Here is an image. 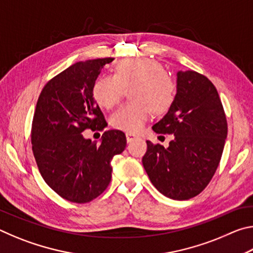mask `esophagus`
I'll return each mask as SVG.
<instances>
[{"label":"esophagus","instance_id":"obj_1","mask_svg":"<svg viewBox=\"0 0 253 253\" xmlns=\"http://www.w3.org/2000/svg\"><path fill=\"white\" fill-rule=\"evenodd\" d=\"M136 138H138V136L135 135V134H130V132H126V139H127L128 143L132 142V140L136 139Z\"/></svg>","mask_w":253,"mask_h":253}]
</instances>
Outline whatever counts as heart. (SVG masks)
<instances>
[{
	"instance_id": "heart-1",
	"label": "heart",
	"mask_w": 253,
	"mask_h": 253,
	"mask_svg": "<svg viewBox=\"0 0 253 253\" xmlns=\"http://www.w3.org/2000/svg\"><path fill=\"white\" fill-rule=\"evenodd\" d=\"M130 89V101L110 117V125L118 130L137 132L152 111L165 114L177 95L175 80L166 74L161 62L139 58L124 60L115 68V76H101L92 87L93 99L105 109H113Z\"/></svg>"
}]
</instances>
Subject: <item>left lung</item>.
<instances>
[{"label": "left lung", "instance_id": "8db88e82", "mask_svg": "<svg viewBox=\"0 0 253 253\" xmlns=\"http://www.w3.org/2000/svg\"><path fill=\"white\" fill-rule=\"evenodd\" d=\"M153 130L174 135L168 148L146 142L143 165L153 185L173 200L200 194L219 166L228 135L225 113L214 84L196 71H178L176 99Z\"/></svg>", "mask_w": 253, "mask_h": 253}]
</instances>
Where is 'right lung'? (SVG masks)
<instances>
[{
	"mask_svg": "<svg viewBox=\"0 0 253 253\" xmlns=\"http://www.w3.org/2000/svg\"><path fill=\"white\" fill-rule=\"evenodd\" d=\"M113 60H87L67 68L46 83L34 110L31 144L38 169L55 193L70 202L98 198L110 183L111 160L126 147L121 130L104 131L99 145L83 135L107 126L92 87Z\"/></svg>",
	"mask_w": 253,
	"mask_h": 253,
	"instance_id": "right-lung-1",
	"label": "right lung"
}]
</instances>
